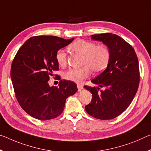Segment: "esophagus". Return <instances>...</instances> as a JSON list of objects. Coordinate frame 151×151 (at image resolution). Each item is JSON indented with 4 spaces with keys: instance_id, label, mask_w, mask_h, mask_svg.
<instances>
[{
    "instance_id": "esophagus-1",
    "label": "esophagus",
    "mask_w": 151,
    "mask_h": 151,
    "mask_svg": "<svg viewBox=\"0 0 151 151\" xmlns=\"http://www.w3.org/2000/svg\"><path fill=\"white\" fill-rule=\"evenodd\" d=\"M77 88H78V90L80 91L83 88V85H81V84H77Z\"/></svg>"
}]
</instances>
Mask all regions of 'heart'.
Instances as JSON below:
<instances>
[{
  "label": "heart",
  "mask_w": 151,
  "mask_h": 151,
  "mask_svg": "<svg viewBox=\"0 0 151 151\" xmlns=\"http://www.w3.org/2000/svg\"><path fill=\"white\" fill-rule=\"evenodd\" d=\"M69 48L74 52L83 56L81 68H70L64 73L63 78L75 83L81 82L89 76L91 70L94 73H100L106 68L110 60V52L104 45H96V43L83 39L75 40ZM56 60L60 66H65L67 63V56L63 49L57 51Z\"/></svg>",
  "instance_id": "1"
}]
</instances>
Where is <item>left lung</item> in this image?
<instances>
[{"label":"left lung","mask_w":151,"mask_h":151,"mask_svg":"<svg viewBox=\"0 0 151 151\" xmlns=\"http://www.w3.org/2000/svg\"><path fill=\"white\" fill-rule=\"evenodd\" d=\"M91 39L106 46L110 60L106 69L91 80L98 86H84L93 96L85 110L94 118L110 120L122 113L133 100L140 81L139 61L132 46L118 35H93ZM100 87L105 89L99 92Z\"/></svg>","instance_id":"8db88e82"}]
</instances>
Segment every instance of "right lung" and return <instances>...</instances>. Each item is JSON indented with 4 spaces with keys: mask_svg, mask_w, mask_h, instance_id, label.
I'll use <instances>...</instances> for the list:
<instances>
[{
    "mask_svg": "<svg viewBox=\"0 0 151 151\" xmlns=\"http://www.w3.org/2000/svg\"><path fill=\"white\" fill-rule=\"evenodd\" d=\"M74 39L31 37L20 48L12 61L11 77L17 99L22 109L35 119L45 121L59 116L66 99L78 90L71 81L60 80L58 86H50L48 83L53 72L58 70L56 52Z\"/></svg>",
    "mask_w": 151,
    "mask_h": 151,
    "instance_id": "add662e5",
    "label": "right lung"
}]
</instances>
